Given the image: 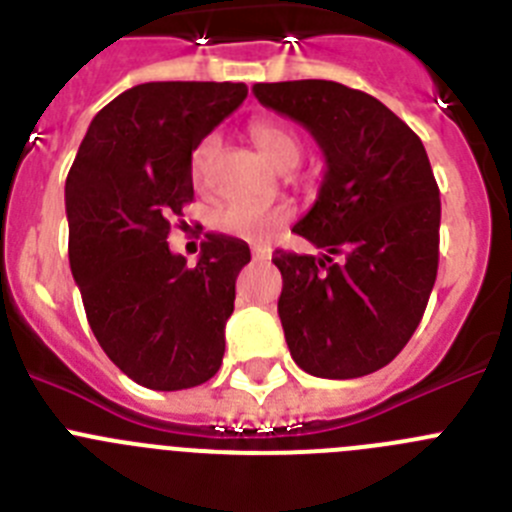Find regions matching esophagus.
Wrapping results in <instances>:
<instances>
[{
    "instance_id": "1",
    "label": "esophagus",
    "mask_w": 512,
    "mask_h": 512,
    "mask_svg": "<svg viewBox=\"0 0 512 512\" xmlns=\"http://www.w3.org/2000/svg\"><path fill=\"white\" fill-rule=\"evenodd\" d=\"M251 256H253V261H266V259H271V251H269V248H261V246H253V251H251Z\"/></svg>"
}]
</instances>
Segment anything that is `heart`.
<instances>
[{
	"label": "heart",
	"instance_id": "obj_1",
	"mask_svg": "<svg viewBox=\"0 0 512 512\" xmlns=\"http://www.w3.org/2000/svg\"><path fill=\"white\" fill-rule=\"evenodd\" d=\"M251 140L261 151V156L277 169H292L300 161L302 140L295 130L282 120H256L251 125ZM217 151L215 135L205 138L192 153V179L202 182L210 169ZM289 212L284 207L253 205V202H230L217 207L210 215V225L217 233L246 238V241H264L266 235L282 223H287Z\"/></svg>",
	"mask_w": 512,
	"mask_h": 512
}]
</instances>
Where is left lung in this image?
I'll use <instances>...</instances> for the list:
<instances>
[{"instance_id": "obj_1", "label": "left lung", "mask_w": 512, "mask_h": 512, "mask_svg": "<svg viewBox=\"0 0 512 512\" xmlns=\"http://www.w3.org/2000/svg\"><path fill=\"white\" fill-rule=\"evenodd\" d=\"M253 94L307 128L325 156L318 200L292 228L323 259L271 256L289 354L312 377L377 372L410 341L436 284L441 200L428 153L379 99L338 81L253 84Z\"/></svg>"}]
</instances>
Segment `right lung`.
I'll return each instance as SVG.
<instances>
[{"instance_id": "1", "label": "right lung", "mask_w": 512, "mask_h": 512, "mask_svg": "<svg viewBox=\"0 0 512 512\" xmlns=\"http://www.w3.org/2000/svg\"><path fill=\"white\" fill-rule=\"evenodd\" d=\"M233 81H148L94 115L66 179L71 274L92 333L148 390H189L223 364L248 243L207 233L200 261L169 251L194 200L192 151L246 99Z\"/></svg>"}]
</instances>
